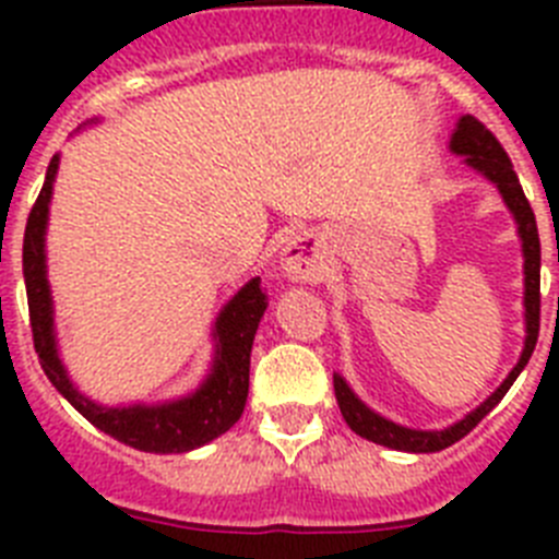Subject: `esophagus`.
<instances>
[{"instance_id":"34e87169","label":"esophagus","mask_w":559,"mask_h":559,"mask_svg":"<svg viewBox=\"0 0 559 559\" xmlns=\"http://www.w3.org/2000/svg\"><path fill=\"white\" fill-rule=\"evenodd\" d=\"M280 269L294 283H313L322 274V257L316 251L313 240L308 237H294L280 254Z\"/></svg>"}]
</instances>
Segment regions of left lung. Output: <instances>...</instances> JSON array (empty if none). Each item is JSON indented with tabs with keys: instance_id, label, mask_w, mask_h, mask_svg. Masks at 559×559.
<instances>
[{
	"instance_id": "left-lung-1",
	"label": "left lung",
	"mask_w": 559,
	"mask_h": 559,
	"mask_svg": "<svg viewBox=\"0 0 559 559\" xmlns=\"http://www.w3.org/2000/svg\"><path fill=\"white\" fill-rule=\"evenodd\" d=\"M451 153L462 156L464 165L473 167L476 173H481L484 179L492 181L501 192L503 204L512 212V218L518 224V237H521V251H523V322H526V338H523V349L518 364L512 367V372L503 378L501 386L484 400L481 406L473 408L471 414H464L459 423L442 428V431H419V428H406L392 419L380 417L378 412L364 403L358 394L349 389V383L341 378L338 372H333V389L335 400H338L341 417L347 419V426L353 428L358 437L369 439L374 445L392 448V451H406V453H437L445 451L448 445L459 442L462 437L473 431V428L481 423L492 408L501 403V397L510 392V386L515 383L518 374L523 372V367L530 364L532 353H535L537 344V330H540V237H537V221L535 212H532L530 201L523 195V187L518 181L515 170H512V162L507 156V151L501 147V142L492 136V131L481 126L476 117L464 114L459 117L456 128L451 133Z\"/></svg>"
}]
</instances>
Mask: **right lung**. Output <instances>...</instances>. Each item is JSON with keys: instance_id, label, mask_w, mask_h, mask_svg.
<instances>
[{"instance_id": "1", "label": "right lung", "mask_w": 559, "mask_h": 559, "mask_svg": "<svg viewBox=\"0 0 559 559\" xmlns=\"http://www.w3.org/2000/svg\"><path fill=\"white\" fill-rule=\"evenodd\" d=\"M58 165H61V156L56 153L47 167V179H44L36 204L29 210L22 249L29 328H33V344H36L44 374L92 426L136 451L187 453L218 439L240 419L246 397H249L251 344H254L260 319L269 308L263 288H260V276L249 280L237 290L212 324L215 349H212L210 374L201 380L195 392L165 400V403L100 406L83 392H78L75 383L69 380L61 355H58L56 310H52V294H49L47 246H44Z\"/></svg>"}]
</instances>
